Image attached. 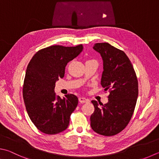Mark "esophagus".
<instances>
[{
    "mask_svg": "<svg viewBox=\"0 0 159 159\" xmlns=\"http://www.w3.org/2000/svg\"><path fill=\"white\" fill-rule=\"evenodd\" d=\"M79 101L80 103H86V102H88L89 100L88 99H86V98H85V97H79Z\"/></svg>",
    "mask_w": 159,
    "mask_h": 159,
    "instance_id": "1",
    "label": "esophagus"
}]
</instances>
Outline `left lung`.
<instances>
[{
	"mask_svg": "<svg viewBox=\"0 0 159 159\" xmlns=\"http://www.w3.org/2000/svg\"><path fill=\"white\" fill-rule=\"evenodd\" d=\"M93 48L102 57L101 85L110 94L108 103L102 107L97 101H92L94 111L90 125L97 134L111 136L122 131L131 120L138 99V79L125 52L108 43H97Z\"/></svg>",
	"mask_w": 159,
	"mask_h": 159,
	"instance_id": "left-lung-1",
	"label": "left lung"
}]
</instances>
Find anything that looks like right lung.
Wrapping results in <instances>:
<instances>
[{"mask_svg": "<svg viewBox=\"0 0 159 159\" xmlns=\"http://www.w3.org/2000/svg\"><path fill=\"white\" fill-rule=\"evenodd\" d=\"M83 49L82 44L71 47L51 46L37 51L28 65L23 97L32 122L44 134H59L68 127L79 99L74 94L61 99L54 88L57 80L64 77L67 63Z\"/></svg>", "mask_w": 159, "mask_h": 159, "instance_id": "obj_1", "label": "right lung"}]
</instances>
